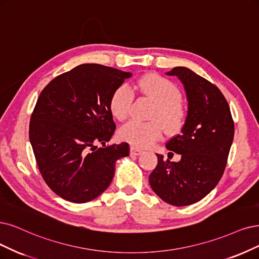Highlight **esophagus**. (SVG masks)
I'll list each match as a JSON object with an SVG mask.
<instances>
[{"instance_id":"34e87169","label":"esophagus","mask_w":259,"mask_h":259,"mask_svg":"<svg viewBox=\"0 0 259 259\" xmlns=\"http://www.w3.org/2000/svg\"><path fill=\"white\" fill-rule=\"evenodd\" d=\"M142 150L138 149V148H135V147H130V155L131 156H140L142 155Z\"/></svg>"}]
</instances>
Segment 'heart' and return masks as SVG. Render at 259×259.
Listing matches in <instances>:
<instances>
[{"label":"heart","instance_id":"obj_1","mask_svg":"<svg viewBox=\"0 0 259 259\" xmlns=\"http://www.w3.org/2000/svg\"><path fill=\"white\" fill-rule=\"evenodd\" d=\"M135 89L155 102L149 114L150 121L130 120L118 130V138L138 148H146L162 137L163 128L168 133L179 131L186 121L187 111L181 102L183 94L178 86L167 78L150 73L141 78ZM135 95L129 86L121 84L115 89L109 100L113 117L126 119L130 113Z\"/></svg>","mask_w":259,"mask_h":259}]
</instances>
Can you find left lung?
<instances>
[{
	"instance_id": "obj_1",
	"label": "left lung",
	"mask_w": 259,
	"mask_h": 259,
	"mask_svg": "<svg viewBox=\"0 0 259 259\" xmlns=\"http://www.w3.org/2000/svg\"><path fill=\"white\" fill-rule=\"evenodd\" d=\"M166 74L184 83L189 101L181 132L165 144L181 159L171 162L157 154L158 164L149 175V184L165 203L181 207L198 202L219 184L235 127L229 105L214 84L186 67H175Z\"/></svg>"
}]
</instances>
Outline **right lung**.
Wrapping results in <instances>:
<instances>
[{
    "label": "right lung",
    "instance_id": "obj_1",
    "mask_svg": "<svg viewBox=\"0 0 259 259\" xmlns=\"http://www.w3.org/2000/svg\"><path fill=\"white\" fill-rule=\"evenodd\" d=\"M130 76L112 67L83 64L57 75L40 93L28 136L45 183L62 198L82 204L98 197L111 184L115 162L129 156L127 143H105L116 128L110 97Z\"/></svg>",
    "mask_w": 259,
    "mask_h": 259
}]
</instances>
